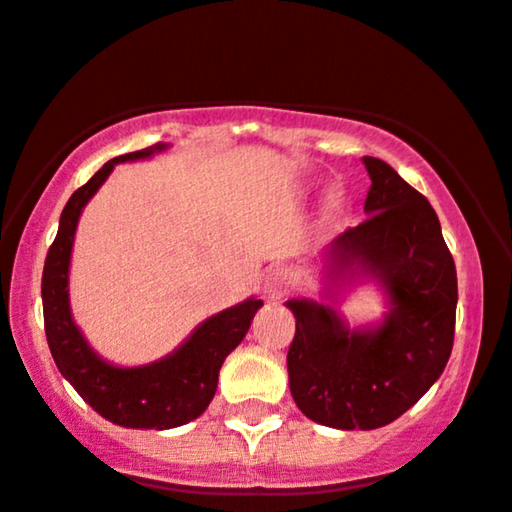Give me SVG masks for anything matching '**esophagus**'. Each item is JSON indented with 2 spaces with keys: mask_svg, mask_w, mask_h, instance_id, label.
Masks as SVG:
<instances>
[{
  "mask_svg": "<svg viewBox=\"0 0 512 512\" xmlns=\"http://www.w3.org/2000/svg\"><path fill=\"white\" fill-rule=\"evenodd\" d=\"M290 290V276L286 269H271L267 278H264V293H267L271 300H281L283 295H288Z\"/></svg>",
  "mask_w": 512,
  "mask_h": 512,
  "instance_id": "esophagus-1",
  "label": "esophagus"
}]
</instances>
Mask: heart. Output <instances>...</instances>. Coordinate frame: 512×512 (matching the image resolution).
I'll return each mask as SVG.
<instances>
[{"label":"heart","mask_w":512,"mask_h":512,"mask_svg":"<svg viewBox=\"0 0 512 512\" xmlns=\"http://www.w3.org/2000/svg\"><path fill=\"white\" fill-rule=\"evenodd\" d=\"M333 208H335V200H333Z\"/></svg>","instance_id":"heart-1"}]
</instances>
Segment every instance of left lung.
Masks as SVG:
<instances>
[{
    "instance_id": "left-lung-1",
    "label": "left lung",
    "mask_w": 512,
    "mask_h": 512,
    "mask_svg": "<svg viewBox=\"0 0 512 512\" xmlns=\"http://www.w3.org/2000/svg\"><path fill=\"white\" fill-rule=\"evenodd\" d=\"M371 177L366 219L328 245L333 276L359 267L390 295L373 331H349L328 304L288 300L295 338L288 380L297 409L338 430H375L430 390L451 357L456 264L437 212L385 160L364 158Z\"/></svg>"
}]
</instances>
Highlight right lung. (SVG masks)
<instances>
[{"label":"right lung","mask_w":512,"mask_h":512,"mask_svg":"<svg viewBox=\"0 0 512 512\" xmlns=\"http://www.w3.org/2000/svg\"><path fill=\"white\" fill-rule=\"evenodd\" d=\"M163 148L153 146L108 160L70 196L42 271L44 333L58 371L99 416L122 428L167 430L198 418L215 397L224 359L245 338L252 316L262 307V300L250 297L236 307L224 309L200 323L191 338L170 357L139 368L106 364L77 331L68 304V267L80 212L115 165L148 158Z\"/></svg>","instance_id":"add662e5"}]
</instances>
